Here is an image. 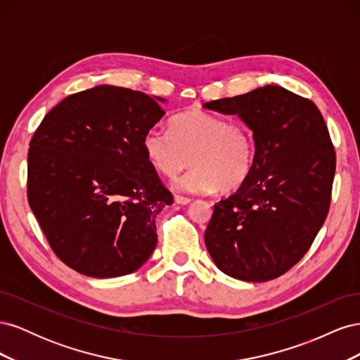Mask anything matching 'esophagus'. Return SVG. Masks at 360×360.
<instances>
[{
	"mask_svg": "<svg viewBox=\"0 0 360 360\" xmlns=\"http://www.w3.org/2000/svg\"><path fill=\"white\" fill-rule=\"evenodd\" d=\"M174 201H176L177 204L186 205V204H189L192 200H191V198H186V197H180V195H176V197H174Z\"/></svg>",
	"mask_w": 360,
	"mask_h": 360,
	"instance_id": "34e87169",
	"label": "esophagus"
}]
</instances>
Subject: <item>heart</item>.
Returning a JSON list of instances; mask_svg holds the SVG:
<instances>
[{
    "instance_id": "heart-1",
    "label": "heart",
    "mask_w": 360,
    "mask_h": 360,
    "mask_svg": "<svg viewBox=\"0 0 360 360\" xmlns=\"http://www.w3.org/2000/svg\"><path fill=\"white\" fill-rule=\"evenodd\" d=\"M148 162L167 177L193 167L172 181L184 193H209L221 186L234 189L252 169L255 146L249 129L201 110L174 115L169 130L150 127L143 138Z\"/></svg>"
}]
</instances>
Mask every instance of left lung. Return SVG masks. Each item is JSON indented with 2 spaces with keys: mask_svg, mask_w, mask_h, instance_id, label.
Listing matches in <instances>:
<instances>
[{
  "mask_svg": "<svg viewBox=\"0 0 360 360\" xmlns=\"http://www.w3.org/2000/svg\"><path fill=\"white\" fill-rule=\"evenodd\" d=\"M252 130L248 179L214 204L205 248L225 275L266 282L308 252L330 205L336 156L319 108L279 85L204 103Z\"/></svg>",
  "mask_w": 360,
  "mask_h": 360,
  "instance_id": "obj_1",
  "label": "left lung"
}]
</instances>
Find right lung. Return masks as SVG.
Here are the masks:
<instances>
[{"label":"right lung","mask_w":360,"mask_h":360,"mask_svg":"<svg viewBox=\"0 0 360 360\" xmlns=\"http://www.w3.org/2000/svg\"><path fill=\"white\" fill-rule=\"evenodd\" d=\"M162 97L114 85L72 94L45 115L28 150V202L53 252L91 278L134 274L158 245L172 202L143 138Z\"/></svg>","instance_id":"right-lung-1"}]
</instances>
